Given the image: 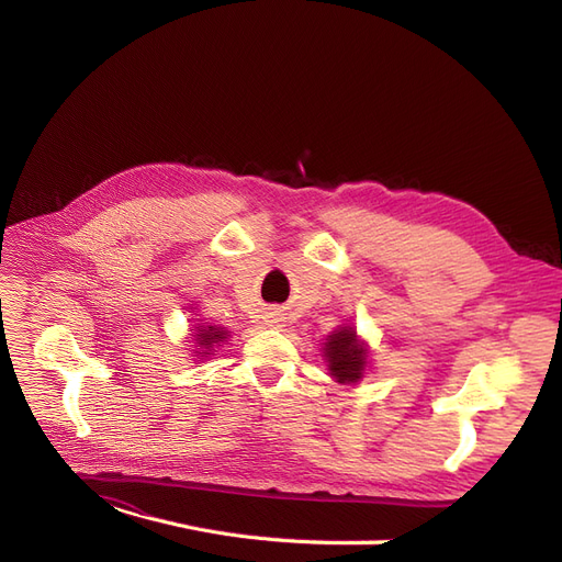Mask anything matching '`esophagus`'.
I'll return each instance as SVG.
<instances>
[{"instance_id":"1","label":"esophagus","mask_w":562,"mask_h":562,"mask_svg":"<svg viewBox=\"0 0 562 562\" xmlns=\"http://www.w3.org/2000/svg\"><path fill=\"white\" fill-rule=\"evenodd\" d=\"M265 318H267V326H274V328H279L283 323V316L279 312H267Z\"/></svg>"}]
</instances>
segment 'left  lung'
Returning <instances> with one entry per match:
<instances>
[{"instance_id":"left-lung-1","label":"left lung","mask_w":562,"mask_h":562,"mask_svg":"<svg viewBox=\"0 0 562 562\" xmlns=\"http://www.w3.org/2000/svg\"><path fill=\"white\" fill-rule=\"evenodd\" d=\"M323 356H326V363L335 382L353 384L363 378V370L368 366V347L366 342H361L351 326H342L328 335Z\"/></svg>"}]
</instances>
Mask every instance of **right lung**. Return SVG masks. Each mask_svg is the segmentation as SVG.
Segmentation results:
<instances>
[{
  "label": "right lung",
  "mask_w": 562,
  "mask_h": 562,
  "mask_svg": "<svg viewBox=\"0 0 562 562\" xmlns=\"http://www.w3.org/2000/svg\"><path fill=\"white\" fill-rule=\"evenodd\" d=\"M227 339V330L220 326H196V335H194V345L199 347L196 356H209L213 351V347H220V342Z\"/></svg>",
  "instance_id": "add662e5"
}]
</instances>
